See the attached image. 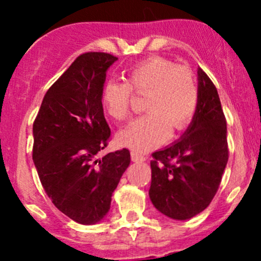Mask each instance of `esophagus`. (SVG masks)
<instances>
[{
	"label": "esophagus",
	"mask_w": 261,
	"mask_h": 261,
	"mask_svg": "<svg viewBox=\"0 0 261 261\" xmlns=\"http://www.w3.org/2000/svg\"><path fill=\"white\" fill-rule=\"evenodd\" d=\"M131 159L134 162H144L146 159V156L144 154H141V152L136 151V150H131Z\"/></svg>",
	"instance_id": "34e87169"
}]
</instances>
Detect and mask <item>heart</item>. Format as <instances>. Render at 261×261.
<instances>
[{
	"label": "heart",
	"instance_id": "b5f03b06",
	"mask_svg": "<svg viewBox=\"0 0 261 261\" xmlns=\"http://www.w3.org/2000/svg\"><path fill=\"white\" fill-rule=\"evenodd\" d=\"M146 94V115L122 130V145L139 152L164 143L170 130L181 131L192 122L198 107V86L192 70L163 57H150L127 70L125 81L110 80L102 87L105 111L116 121L133 112L135 94Z\"/></svg>",
	"mask_w": 261,
	"mask_h": 261
}]
</instances>
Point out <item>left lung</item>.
I'll list each match as a JSON object with an SVG mask.
<instances>
[{
  "label": "left lung",
  "mask_w": 261,
  "mask_h": 261,
  "mask_svg": "<svg viewBox=\"0 0 261 261\" xmlns=\"http://www.w3.org/2000/svg\"><path fill=\"white\" fill-rule=\"evenodd\" d=\"M149 196L158 211L188 220L206 210L217 193L228 160L227 127L220 97L198 69V107L180 140L152 152Z\"/></svg>",
  "instance_id": "obj_1"
}]
</instances>
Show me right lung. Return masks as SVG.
Segmentation results:
<instances>
[{
	"label": "right lung",
	"mask_w": 261,
	"mask_h": 261,
	"mask_svg": "<svg viewBox=\"0 0 261 261\" xmlns=\"http://www.w3.org/2000/svg\"><path fill=\"white\" fill-rule=\"evenodd\" d=\"M116 60L109 53L81 54L48 89L33 125V160L43 188L59 211L82 225L106 216L130 164L127 149L97 159L111 136L101 92Z\"/></svg>",
	"instance_id": "add662e5"
}]
</instances>
